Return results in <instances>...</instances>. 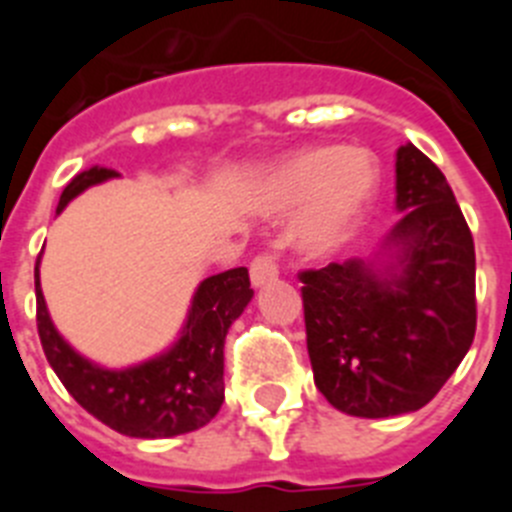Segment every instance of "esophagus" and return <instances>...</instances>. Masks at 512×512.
Wrapping results in <instances>:
<instances>
[{"instance_id":"esophagus-1","label":"esophagus","mask_w":512,"mask_h":512,"mask_svg":"<svg viewBox=\"0 0 512 512\" xmlns=\"http://www.w3.org/2000/svg\"><path fill=\"white\" fill-rule=\"evenodd\" d=\"M279 277V261L277 253L264 251L251 261V282L253 287H264V284L274 282Z\"/></svg>"}]
</instances>
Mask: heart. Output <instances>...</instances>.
Returning <instances> with one entry per match:
<instances>
[{"label":"heart","mask_w":512,"mask_h":512,"mask_svg":"<svg viewBox=\"0 0 512 512\" xmlns=\"http://www.w3.org/2000/svg\"><path fill=\"white\" fill-rule=\"evenodd\" d=\"M377 189V166L366 153L320 146L292 156L274 187L277 207H312L300 223V243L315 256L336 251L354 233Z\"/></svg>","instance_id":"1"}]
</instances>
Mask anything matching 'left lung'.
Wrapping results in <instances>:
<instances>
[{
	"label": "left lung",
	"mask_w": 512,
	"mask_h": 512,
	"mask_svg": "<svg viewBox=\"0 0 512 512\" xmlns=\"http://www.w3.org/2000/svg\"><path fill=\"white\" fill-rule=\"evenodd\" d=\"M395 171L397 266L351 259L300 271L315 384L356 418L428 405L477 330L472 230L446 176L413 143L400 146Z\"/></svg>",
	"instance_id": "obj_1"
}]
</instances>
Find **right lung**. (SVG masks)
Instances as JSON below:
<instances>
[{
    "label": "right lung",
    "instance_id": "add662e5",
    "mask_svg": "<svg viewBox=\"0 0 512 512\" xmlns=\"http://www.w3.org/2000/svg\"><path fill=\"white\" fill-rule=\"evenodd\" d=\"M117 176V171L92 166L63 189L58 212L92 184ZM40 264V259H38ZM35 264V320L45 359L69 395L112 431L133 438H171L210 423L225 400V336L253 289L246 266L207 277L192 300L182 338L158 359L122 372H110L79 356L53 328Z\"/></svg>",
    "mask_w": 512,
    "mask_h": 512
}]
</instances>
